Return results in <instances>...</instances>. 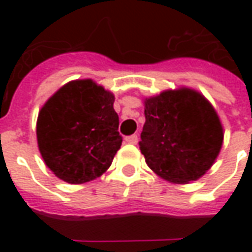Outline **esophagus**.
Listing matches in <instances>:
<instances>
[{
  "label": "esophagus",
  "mask_w": 252,
  "mask_h": 252,
  "mask_svg": "<svg viewBox=\"0 0 252 252\" xmlns=\"http://www.w3.org/2000/svg\"><path fill=\"white\" fill-rule=\"evenodd\" d=\"M126 142L129 143V144H136L137 143V136L136 135H131V136L126 137Z\"/></svg>",
  "instance_id": "34e87169"
}]
</instances>
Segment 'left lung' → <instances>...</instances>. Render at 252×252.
Segmentation results:
<instances>
[{
    "label": "left lung",
    "mask_w": 252,
    "mask_h": 252,
    "mask_svg": "<svg viewBox=\"0 0 252 252\" xmlns=\"http://www.w3.org/2000/svg\"><path fill=\"white\" fill-rule=\"evenodd\" d=\"M139 142L155 174L184 185L200 180L220 154L224 129L213 105L198 90L181 86L146 97Z\"/></svg>",
    "instance_id": "8db88e82"
}]
</instances>
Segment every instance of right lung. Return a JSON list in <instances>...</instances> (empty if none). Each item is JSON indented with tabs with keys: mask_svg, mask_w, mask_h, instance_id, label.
Here are the masks:
<instances>
[{
	"mask_svg": "<svg viewBox=\"0 0 252 252\" xmlns=\"http://www.w3.org/2000/svg\"><path fill=\"white\" fill-rule=\"evenodd\" d=\"M115 94L93 79H74L41 106L36 121L37 147L59 180L81 185L109 169L123 139Z\"/></svg>",
	"mask_w": 252,
	"mask_h": 252,
	"instance_id": "1",
	"label": "right lung"
}]
</instances>
